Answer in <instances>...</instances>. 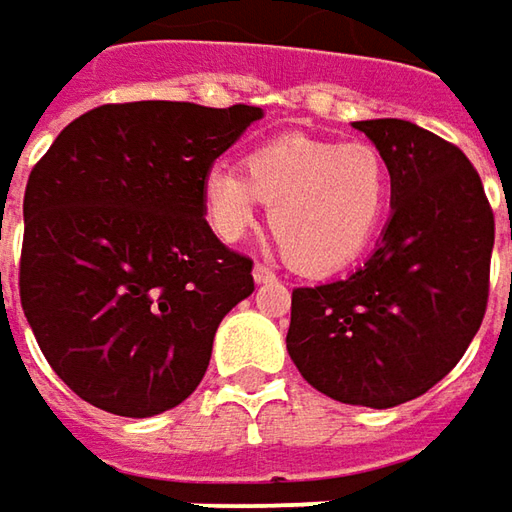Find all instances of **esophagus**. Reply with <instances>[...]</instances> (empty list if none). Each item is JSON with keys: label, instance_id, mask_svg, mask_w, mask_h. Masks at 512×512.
I'll return each instance as SVG.
<instances>
[{"label": "esophagus", "instance_id": "34e87169", "mask_svg": "<svg viewBox=\"0 0 512 512\" xmlns=\"http://www.w3.org/2000/svg\"><path fill=\"white\" fill-rule=\"evenodd\" d=\"M252 277H255V283H274V280H277V274H274L269 266H263V263H255Z\"/></svg>", "mask_w": 512, "mask_h": 512}]
</instances>
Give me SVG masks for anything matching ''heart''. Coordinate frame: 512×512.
Listing matches in <instances>:
<instances>
[{
    "label": "heart",
    "instance_id": "1",
    "mask_svg": "<svg viewBox=\"0 0 512 512\" xmlns=\"http://www.w3.org/2000/svg\"><path fill=\"white\" fill-rule=\"evenodd\" d=\"M235 167L206 169L203 218L223 243H238L255 226L260 201L272 203L269 226L294 269L334 272L362 255L388 209L391 169L365 141L283 135Z\"/></svg>",
    "mask_w": 512,
    "mask_h": 512
}]
</instances>
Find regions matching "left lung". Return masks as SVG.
<instances>
[{
	"label": "left lung",
	"mask_w": 512,
	"mask_h": 512,
	"mask_svg": "<svg viewBox=\"0 0 512 512\" xmlns=\"http://www.w3.org/2000/svg\"><path fill=\"white\" fill-rule=\"evenodd\" d=\"M354 127L391 169L394 215L357 272L291 291L286 348L320 394L394 408L450 374L476 337L496 223L456 144L402 118Z\"/></svg>",
	"instance_id": "1"
}]
</instances>
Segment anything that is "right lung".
<instances>
[{"label":"right lung","instance_id":"obj_1","mask_svg":"<svg viewBox=\"0 0 512 512\" xmlns=\"http://www.w3.org/2000/svg\"><path fill=\"white\" fill-rule=\"evenodd\" d=\"M260 115L101 104L33 167L19 297L45 360L84 402L141 419L198 388L221 320L255 291L252 260L203 218V175Z\"/></svg>","mask_w":512,"mask_h":512}]
</instances>
